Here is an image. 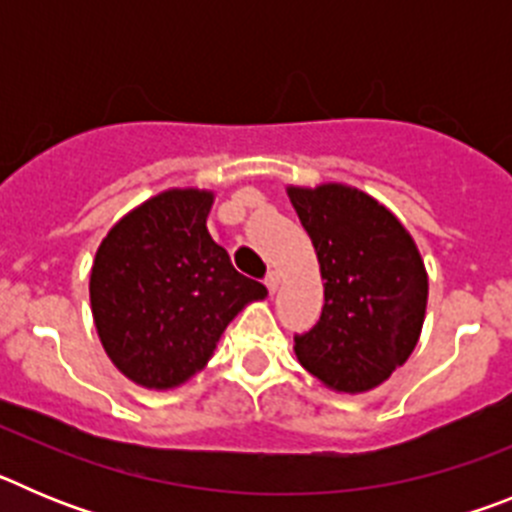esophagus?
Instances as JSON below:
<instances>
[{
    "label": "esophagus",
    "instance_id": "34e87169",
    "mask_svg": "<svg viewBox=\"0 0 512 512\" xmlns=\"http://www.w3.org/2000/svg\"><path fill=\"white\" fill-rule=\"evenodd\" d=\"M264 284L269 287L271 295H274V292H277V287H279V271H269V274L264 277Z\"/></svg>",
    "mask_w": 512,
    "mask_h": 512
}]
</instances>
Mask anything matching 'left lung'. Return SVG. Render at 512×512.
<instances>
[{
	"label": "left lung",
	"instance_id": "obj_1",
	"mask_svg": "<svg viewBox=\"0 0 512 512\" xmlns=\"http://www.w3.org/2000/svg\"><path fill=\"white\" fill-rule=\"evenodd\" d=\"M325 279L320 320L295 336L300 364L338 392H366L408 361L428 277L408 230L359 189H289Z\"/></svg>",
	"mask_w": 512,
	"mask_h": 512
}]
</instances>
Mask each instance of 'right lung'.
<instances>
[{"instance_id": "right-lung-1", "label": "right lung", "mask_w": 512, "mask_h": 512, "mask_svg": "<svg viewBox=\"0 0 512 512\" xmlns=\"http://www.w3.org/2000/svg\"><path fill=\"white\" fill-rule=\"evenodd\" d=\"M210 192L171 189L107 233L92 266V312L104 351L143 387L200 372L217 338L266 287L243 277L207 233Z\"/></svg>"}]
</instances>
